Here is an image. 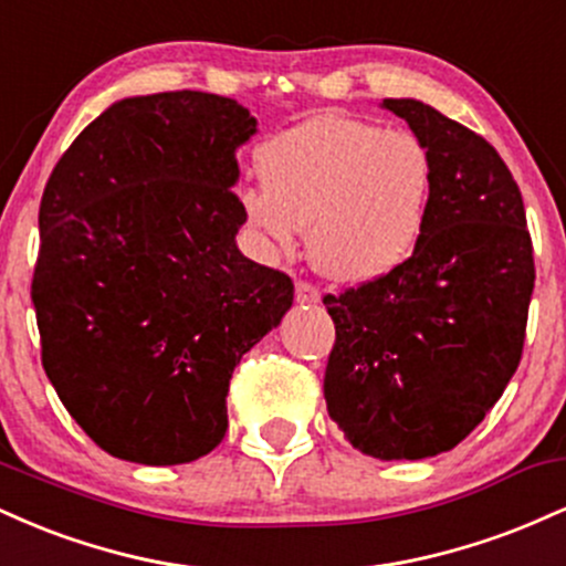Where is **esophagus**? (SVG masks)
Returning a JSON list of instances; mask_svg holds the SVG:
<instances>
[{
    "label": "esophagus",
    "mask_w": 566,
    "mask_h": 566,
    "mask_svg": "<svg viewBox=\"0 0 566 566\" xmlns=\"http://www.w3.org/2000/svg\"><path fill=\"white\" fill-rule=\"evenodd\" d=\"M295 301L301 303V305H314V303L322 301V292L316 290L314 284L297 282V284H295Z\"/></svg>",
    "instance_id": "1"
}]
</instances>
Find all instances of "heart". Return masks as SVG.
Wrapping results in <instances>:
<instances>
[{"label":"heart","instance_id":"obj_1","mask_svg":"<svg viewBox=\"0 0 566 566\" xmlns=\"http://www.w3.org/2000/svg\"><path fill=\"white\" fill-rule=\"evenodd\" d=\"M263 188L242 193L247 229L292 255L308 229L311 261L343 284L391 274L423 231L433 167L405 129L324 114L258 148Z\"/></svg>","mask_w":566,"mask_h":566}]
</instances>
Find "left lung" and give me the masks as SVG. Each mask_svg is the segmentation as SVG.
Returning a JSON list of instances; mask_svg holds the SVG:
<instances>
[{
  "label": "left lung",
  "mask_w": 566,
  "mask_h": 566,
  "mask_svg": "<svg viewBox=\"0 0 566 566\" xmlns=\"http://www.w3.org/2000/svg\"><path fill=\"white\" fill-rule=\"evenodd\" d=\"M433 167L423 231L391 274L327 295V412L359 452L423 460L495 407L522 359L535 263L522 191L482 135L386 97Z\"/></svg>",
  "instance_id": "1"
}]
</instances>
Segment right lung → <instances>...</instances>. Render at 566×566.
Here are the masks:
<instances>
[{
    "instance_id": "right-lung-1",
    "label": "right lung",
    "mask_w": 566,
    "mask_h": 566,
    "mask_svg": "<svg viewBox=\"0 0 566 566\" xmlns=\"http://www.w3.org/2000/svg\"><path fill=\"white\" fill-rule=\"evenodd\" d=\"M255 133L223 95L125 97L44 186L31 282L42 365L114 458L178 465L216 450L233 367L290 311L292 279L237 247V148Z\"/></svg>"
}]
</instances>
